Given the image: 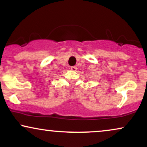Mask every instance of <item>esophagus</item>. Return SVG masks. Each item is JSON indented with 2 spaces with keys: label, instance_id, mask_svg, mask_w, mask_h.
Wrapping results in <instances>:
<instances>
[{
  "label": "esophagus",
  "instance_id": "esophagus-1",
  "mask_svg": "<svg viewBox=\"0 0 147 147\" xmlns=\"http://www.w3.org/2000/svg\"><path fill=\"white\" fill-rule=\"evenodd\" d=\"M70 69H71V70H72V71H76L77 70V66H72L70 67Z\"/></svg>",
  "mask_w": 147,
  "mask_h": 147
}]
</instances>
